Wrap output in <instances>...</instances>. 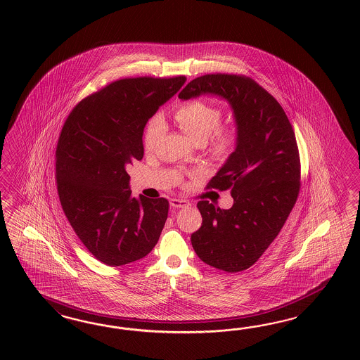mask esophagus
Returning a JSON list of instances; mask_svg holds the SVG:
<instances>
[{
	"label": "esophagus",
	"instance_id": "34e87169",
	"mask_svg": "<svg viewBox=\"0 0 360 360\" xmlns=\"http://www.w3.org/2000/svg\"><path fill=\"white\" fill-rule=\"evenodd\" d=\"M170 205H172V207L175 208H181V207H187V206H190V203L185 200V199H178V198H173L172 200H170Z\"/></svg>",
	"mask_w": 360,
	"mask_h": 360
}]
</instances>
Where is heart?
<instances>
[{
	"label": "heart",
	"mask_w": 360,
	"mask_h": 360,
	"mask_svg": "<svg viewBox=\"0 0 360 360\" xmlns=\"http://www.w3.org/2000/svg\"><path fill=\"white\" fill-rule=\"evenodd\" d=\"M174 119L179 128L194 142H205L212 133L210 150L217 157H227L239 142V133L235 128H218L221 110L205 100H193L181 104L175 108ZM162 131L164 122L161 117L154 116L143 133V148L146 150H152L155 146Z\"/></svg>",
	"instance_id": "obj_1"
}]
</instances>
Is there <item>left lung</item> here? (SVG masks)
<instances>
[{
    "label": "left lung",
    "instance_id": "left-lung-1",
    "mask_svg": "<svg viewBox=\"0 0 360 360\" xmlns=\"http://www.w3.org/2000/svg\"><path fill=\"white\" fill-rule=\"evenodd\" d=\"M217 95L229 101L239 142L208 182L231 190L229 210L200 200L202 226L191 235L198 257L208 265L241 272L262 257L295 207L301 165L295 131L283 107L251 77L210 74L191 80L182 100Z\"/></svg>",
    "mask_w": 360,
    "mask_h": 360
}]
</instances>
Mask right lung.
Returning <instances> with one entry per match:
<instances>
[{"label":"right lung","instance_id":"obj_1","mask_svg":"<svg viewBox=\"0 0 360 360\" xmlns=\"http://www.w3.org/2000/svg\"><path fill=\"white\" fill-rule=\"evenodd\" d=\"M185 77H133L83 98L60 131L56 186L71 227L98 262L120 266L152 251L169 202L131 196L127 167L143 157L148 120L185 84Z\"/></svg>","mask_w":360,"mask_h":360}]
</instances>
